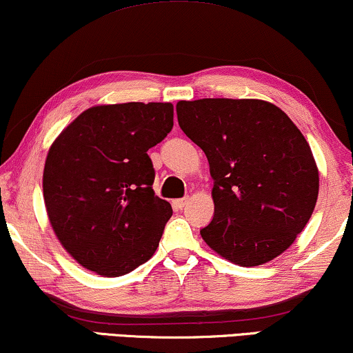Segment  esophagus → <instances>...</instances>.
<instances>
[{"instance_id":"esophagus-1","label":"esophagus","mask_w":353,"mask_h":353,"mask_svg":"<svg viewBox=\"0 0 353 353\" xmlns=\"http://www.w3.org/2000/svg\"><path fill=\"white\" fill-rule=\"evenodd\" d=\"M188 202H190V199H188V197H181V199H175V201H173V202H172V205L175 207V209L181 210L183 207H186Z\"/></svg>"}]
</instances>
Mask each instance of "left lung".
<instances>
[{
	"instance_id": "left-lung-1",
	"label": "left lung",
	"mask_w": 353,
	"mask_h": 353,
	"mask_svg": "<svg viewBox=\"0 0 353 353\" xmlns=\"http://www.w3.org/2000/svg\"><path fill=\"white\" fill-rule=\"evenodd\" d=\"M176 115L205 152L214 178L215 212L202 239L241 267L283 254L305 228L318 197V168L301 130L260 99L180 101Z\"/></svg>"
}]
</instances>
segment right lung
<instances>
[{
  "label": "right lung",
  "instance_id": "1",
  "mask_svg": "<svg viewBox=\"0 0 353 353\" xmlns=\"http://www.w3.org/2000/svg\"><path fill=\"white\" fill-rule=\"evenodd\" d=\"M172 128L170 103L96 105L51 146L43 173L48 216L81 267L122 276L156 252L173 212L154 194L148 151Z\"/></svg>",
  "mask_w": 353,
  "mask_h": 353
}]
</instances>
